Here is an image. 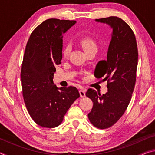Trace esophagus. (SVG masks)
<instances>
[{
  "instance_id": "1",
  "label": "esophagus",
  "mask_w": 155,
  "mask_h": 155,
  "mask_svg": "<svg viewBox=\"0 0 155 155\" xmlns=\"http://www.w3.org/2000/svg\"><path fill=\"white\" fill-rule=\"evenodd\" d=\"M79 93H80V96L81 98H84V97L85 96V90H79Z\"/></svg>"
}]
</instances>
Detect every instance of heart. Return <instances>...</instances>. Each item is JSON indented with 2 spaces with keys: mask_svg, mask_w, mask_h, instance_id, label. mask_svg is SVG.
Segmentation results:
<instances>
[{
  "mask_svg": "<svg viewBox=\"0 0 155 155\" xmlns=\"http://www.w3.org/2000/svg\"><path fill=\"white\" fill-rule=\"evenodd\" d=\"M79 43L83 47L85 52H87L92 48H97V45L92 38L88 36H83L80 38ZM70 52V45L69 44H65L63 46L62 54L64 57H67L69 55Z\"/></svg>",
  "mask_w": 155,
  "mask_h": 155,
  "instance_id": "obj_1",
  "label": "heart"
}]
</instances>
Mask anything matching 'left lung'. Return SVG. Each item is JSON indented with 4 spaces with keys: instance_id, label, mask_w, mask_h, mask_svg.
<instances>
[{
    "instance_id": "left-lung-1",
    "label": "left lung",
    "mask_w": 155,
    "mask_h": 155,
    "mask_svg": "<svg viewBox=\"0 0 155 155\" xmlns=\"http://www.w3.org/2000/svg\"><path fill=\"white\" fill-rule=\"evenodd\" d=\"M113 29L107 60L97 64L94 76L107 81V92L103 95L88 89L85 95L93 102L88 118L94 127L104 129L115 124L129 104L136 81L138 50L134 33L127 22L116 16L100 18Z\"/></svg>"
}]
</instances>
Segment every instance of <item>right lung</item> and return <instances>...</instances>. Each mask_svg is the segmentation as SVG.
Returning <instances> with one entry per match:
<instances>
[{
	"label": "right lung",
	"mask_w": 155,
	"mask_h": 155,
	"mask_svg": "<svg viewBox=\"0 0 155 155\" xmlns=\"http://www.w3.org/2000/svg\"><path fill=\"white\" fill-rule=\"evenodd\" d=\"M75 20L48 19L31 34L21 68L22 96L31 118L45 128L59 126L72 103L80 97L75 87L57 88L53 83L56 65L62 59V34Z\"/></svg>",
	"instance_id": "add662e5"
}]
</instances>
